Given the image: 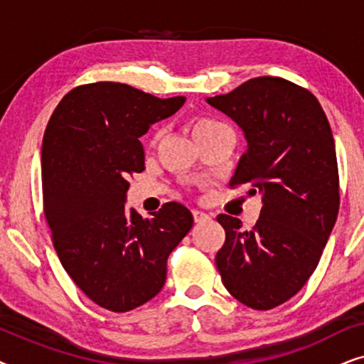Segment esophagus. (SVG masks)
Listing matches in <instances>:
<instances>
[{"mask_svg": "<svg viewBox=\"0 0 364 364\" xmlns=\"http://www.w3.org/2000/svg\"><path fill=\"white\" fill-rule=\"evenodd\" d=\"M192 213H193V218H196V222L210 220V215H208V213H205V212H202V210H192Z\"/></svg>", "mask_w": 364, "mask_h": 364, "instance_id": "esophagus-1", "label": "esophagus"}]
</instances>
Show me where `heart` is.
<instances>
[{"label":"heart","instance_id":"obj_1","mask_svg":"<svg viewBox=\"0 0 364 364\" xmlns=\"http://www.w3.org/2000/svg\"><path fill=\"white\" fill-rule=\"evenodd\" d=\"M223 127H227L225 124H222L220 121H215V119H210V117L197 119V121H193L192 124V137L196 139V142H198L202 141L203 137L210 136V134L220 131ZM157 139H159V132L154 134L152 142H156Z\"/></svg>","mask_w":364,"mask_h":364}]
</instances>
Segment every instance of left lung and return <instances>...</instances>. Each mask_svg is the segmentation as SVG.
I'll list each match as a JSON object with an SVG mask.
<instances>
[{
    "instance_id": "obj_1",
    "label": "left lung",
    "mask_w": 364,
    "mask_h": 364,
    "mask_svg": "<svg viewBox=\"0 0 364 364\" xmlns=\"http://www.w3.org/2000/svg\"><path fill=\"white\" fill-rule=\"evenodd\" d=\"M205 101L247 142L230 186L252 183L248 192L263 202L252 230L235 217H217L225 228L217 268L233 298L270 310L301 290L335 227L340 181L330 122L311 92L283 77H253Z\"/></svg>"
}]
</instances>
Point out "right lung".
I'll use <instances>...</instances> for the list:
<instances>
[{"label": "right lung", "instance_id": "1", "mask_svg": "<svg viewBox=\"0 0 364 364\" xmlns=\"http://www.w3.org/2000/svg\"><path fill=\"white\" fill-rule=\"evenodd\" d=\"M183 102L94 82L68 92L48 122L41 172L54 248L74 283L106 310L152 300L166 283L168 255L193 225L177 202L151 218L126 208L129 177L144 171L141 137Z\"/></svg>", "mask_w": 364, "mask_h": 364}]
</instances>
